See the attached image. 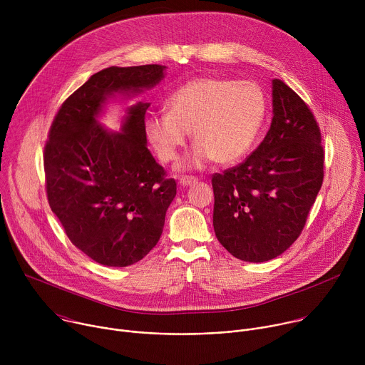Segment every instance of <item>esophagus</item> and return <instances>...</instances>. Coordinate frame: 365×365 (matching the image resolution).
I'll return each instance as SVG.
<instances>
[{
    "instance_id": "1",
    "label": "esophagus",
    "mask_w": 365,
    "mask_h": 365,
    "mask_svg": "<svg viewBox=\"0 0 365 365\" xmlns=\"http://www.w3.org/2000/svg\"><path fill=\"white\" fill-rule=\"evenodd\" d=\"M179 183L183 186V187H187V186H192L195 183H197V179L193 178V176H182Z\"/></svg>"
}]
</instances>
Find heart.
Returning a JSON list of instances; mask_svg holds the SVG:
<instances>
[{
  "label": "heart",
  "instance_id": "heart-1",
  "mask_svg": "<svg viewBox=\"0 0 365 365\" xmlns=\"http://www.w3.org/2000/svg\"><path fill=\"white\" fill-rule=\"evenodd\" d=\"M166 108L145 118L147 138L160 160L172 162L192 131L196 145L179 168L196 169L244 159L264 125L267 98L252 81L199 78L178 88Z\"/></svg>",
  "mask_w": 365,
  "mask_h": 365
}]
</instances>
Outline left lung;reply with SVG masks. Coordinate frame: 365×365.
<instances>
[{"label": "left lung", "mask_w": 365, "mask_h": 365, "mask_svg": "<svg viewBox=\"0 0 365 365\" xmlns=\"http://www.w3.org/2000/svg\"><path fill=\"white\" fill-rule=\"evenodd\" d=\"M273 120L247 160L212 176L214 230L234 257L263 263L300 235L324 182L321 130L303 99L272 82Z\"/></svg>", "instance_id": "obj_1"}]
</instances>
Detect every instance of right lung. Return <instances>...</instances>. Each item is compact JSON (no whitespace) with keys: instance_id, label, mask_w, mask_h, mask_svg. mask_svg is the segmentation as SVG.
Segmentation results:
<instances>
[{"instance_id":"obj_1","label":"right lung","mask_w":365,"mask_h":365,"mask_svg":"<svg viewBox=\"0 0 365 365\" xmlns=\"http://www.w3.org/2000/svg\"><path fill=\"white\" fill-rule=\"evenodd\" d=\"M166 66H111L92 75L58 111L44 147L47 199L66 235L93 262L127 267L158 244L175 179L147 148L150 107L127 108L120 131L99 123L110 98L143 93L159 85Z\"/></svg>"}]
</instances>
